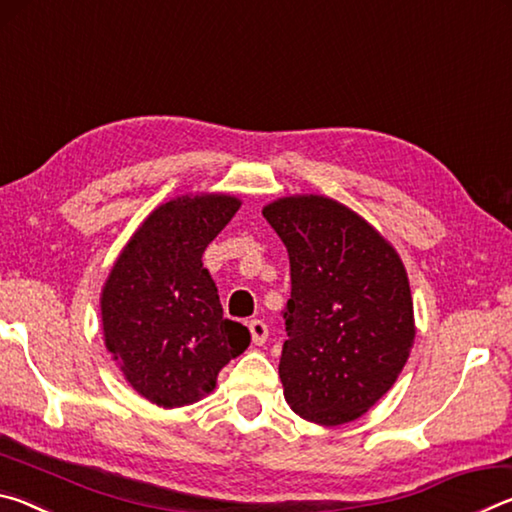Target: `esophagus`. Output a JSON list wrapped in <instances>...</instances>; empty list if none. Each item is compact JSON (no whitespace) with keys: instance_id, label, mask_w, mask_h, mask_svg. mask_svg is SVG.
<instances>
[{"instance_id":"1","label":"esophagus","mask_w":512,"mask_h":512,"mask_svg":"<svg viewBox=\"0 0 512 512\" xmlns=\"http://www.w3.org/2000/svg\"><path fill=\"white\" fill-rule=\"evenodd\" d=\"M248 329H250V336H253V343H255V345H264V343H266V339H268V327H266L264 320H259V318L250 320Z\"/></svg>"}]
</instances>
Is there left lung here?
<instances>
[{"label":"left lung","instance_id":"1","mask_svg":"<svg viewBox=\"0 0 512 512\" xmlns=\"http://www.w3.org/2000/svg\"><path fill=\"white\" fill-rule=\"evenodd\" d=\"M287 246L284 397L305 420H357L395 384L415 336L413 300L393 246L348 207L291 196L264 207Z\"/></svg>","mask_w":512,"mask_h":512}]
</instances>
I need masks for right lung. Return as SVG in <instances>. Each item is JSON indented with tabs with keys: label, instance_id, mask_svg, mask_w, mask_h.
I'll use <instances>...</instances> for the list:
<instances>
[{
	"label": "right lung",
	"instance_id": "right-lung-1",
	"mask_svg": "<svg viewBox=\"0 0 512 512\" xmlns=\"http://www.w3.org/2000/svg\"><path fill=\"white\" fill-rule=\"evenodd\" d=\"M235 196H180L160 205L128 241L101 296L106 348L137 393L173 409L201 400L250 345L248 327L223 318L203 266L205 248L239 210Z\"/></svg>",
	"mask_w": 512,
	"mask_h": 512
}]
</instances>
